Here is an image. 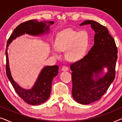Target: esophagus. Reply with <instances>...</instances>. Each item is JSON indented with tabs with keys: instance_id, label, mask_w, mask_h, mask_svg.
Listing matches in <instances>:
<instances>
[{
	"instance_id": "obj_1",
	"label": "esophagus",
	"mask_w": 122,
	"mask_h": 122,
	"mask_svg": "<svg viewBox=\"0 0 122 122\" xmlns=\"http://www.w3.org/2000/svg\"><path fill=\"white\" fill-rule=\"evenodd\" d=\"M61 70H62L63 71H68V68L66 66H63L62 68H61Z\"/></svg>"
}]
</instances>
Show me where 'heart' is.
Listing matches in <instances>:
<instances>
[{
	"instance_id": "heart-1",
	"label": "heart",
	"mask_w": 122,
	"mask_h": 122,
	"mask_svg": "<svg viewBox=\"0 0 122 122\" xmlns=\"http://www.w3.org/2000/svg\"><path fill=\"white\" fill-rule=\"evenodd\" d=\"M88 46L89 36L86 31L66 30L56 37L52 53L56 57L59 58V51H65L66 59L76 62L84 57Z\"/></svg>"
}]
</instances>
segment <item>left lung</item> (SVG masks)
I'll list each match as a JSON object with an SVG mask.
<instances>
[{
	"mask_svg": "<svg viewBox=\"0 0 122 122\" xmlns=\"http://www.w3.org/2000/svg\"><path fill=\"white\" fill-rule=\"evenodd\" d=\"M88 24L94 30V44L82 59L71 65L72 96L81 104L97 101L105 94L115 78L118 58L116 43L107 28L93 20L80 25ZM104 68L107 69L105 73Z\"/></svg>",
	"mask_w": 122,
	"mask_h": 122,
	"instance_id": "8db88e82",
	"label": "left lung"
}]
</instances>
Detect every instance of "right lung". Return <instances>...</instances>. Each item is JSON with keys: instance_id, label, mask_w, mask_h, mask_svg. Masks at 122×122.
Segmentation results:
<instances>
[{"instance_id": "right-lung-1", "label": "right lung", "mask_w": 122, "mask_h": 122, "mask_svg": "<svg viewBox=\"0 0 122 122\" xmlns=\"http://www.w3.org/2000/svg\"><path fill=\"white\" fill-rule=\"evenodd\" d=\"M54 23L53 21H39L36 20H30L21 23L14 30L7 41L5 50L6 76L18 96L29 104L39 105L47 101L51 94L53 79L58 75L59 67L57 66H44L31 89H25L18 84L11 76L9 68L8 48L13 40L25 34L36 36L48 34L50 31V25Z\"/></svg>"}]
</instances>
